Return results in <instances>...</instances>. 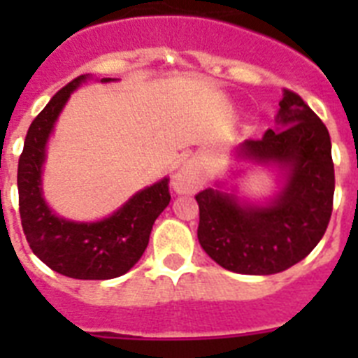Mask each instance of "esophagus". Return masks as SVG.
Instances as JSON below:
<instances>
[{
  "label": "esophagus",
  "mask_w": 358,
  "mask_h": 358,
  "mask_svg": "<svg viewBox=\"0 0 358 358\" xmlns=\"http://www.w3.org/2000/svg\"><path fill=\"white\" fill-rule=\"evenodd\" d=\"M202 181H204V177H202V172L195 164H185L172 177V188L176 189L177 194H194L201 188Z\"/></svg>",
  "instance_id": "1"
}]
</instances>
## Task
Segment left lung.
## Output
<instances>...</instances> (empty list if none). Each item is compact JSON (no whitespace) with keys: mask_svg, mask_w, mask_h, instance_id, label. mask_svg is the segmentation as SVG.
Listing matches in <instances>:
<instances>
[{"mask_svg":"<svg viewBox=\"0 0 358 358\" xmlns=\"http://www.w3.org/2000/svg\"><path fill=\"white\" fill-rule=\"evenodd\" d=\"M276 120L280 127L238 147V156L287 169L285 188L273 202L252 206L213 188L195 195L199 243L233 273L267 276L292 267L312 252L330 222L335 173L327 125L289 90Z\"/></svg>","mask_w":358,"mask_h":358,"instance_id":"obj_1","label":"left lung"}]
</instances>
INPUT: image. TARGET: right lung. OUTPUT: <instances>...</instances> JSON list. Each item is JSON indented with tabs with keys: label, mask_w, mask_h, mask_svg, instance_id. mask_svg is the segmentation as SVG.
Here are the masks:
<instances>
[{
	"label": "right lung",
	"mask_w": 358,
	"mask_h": 358,
	"mask_svg": "<svg viewBox=\"0 0 358 358\" xmlns=\"http://www.w3.org/2000/svg\"><path fill=\"white\" fill-rule=\"evenodd\" d=\"M85 78L80 75L55 93L28 129L17 166L19 215L34 255L55 273L75 280H110L131 271L147 249L152 226L170 202L169 179L138 192L98 222H71L50 210L41 179L46 141L69 94Z\"/></svg>",
	"instance_id": "obj_1"
}]
</instances>
